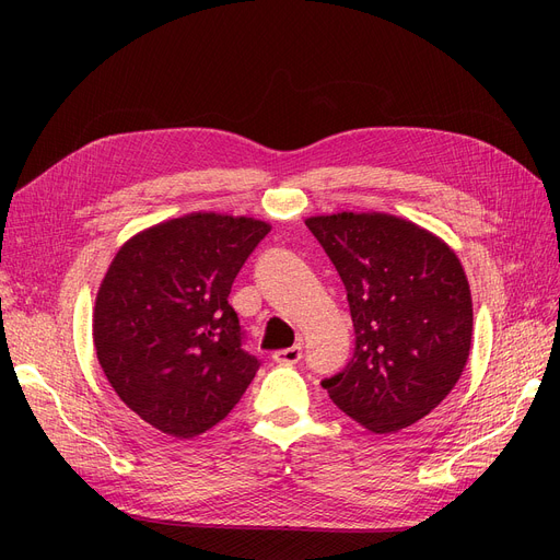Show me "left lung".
Segmentation results:
<instances>
[{
    "label": "left lung",
    "mask_w": 560,
    "mask_h": 560,
    "mask_svg": "<svg viewBox=\"0 0 560 560\" xmlns=\"http://www.w3.org/2000/svg\"><path fill=\"white\" fill-rule=\"evenodd\" d=\"M270 226L195 213L136 235L100 285L93 338L108 384L147 424L192 438L224 420L260 361L229 304Z\"/></svg>",
    "instance_id": "obj_1"
}]
</instances>
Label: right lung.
<instances>
[{
	"label": "right lung",
	"instance_id": "obj_1",
	"mask_svg": "<svg viewBox=\"0 0 560 560\" xmlns=\"http://www.w3.org/2000/svg\"><path fill=\"white\" fill-rule=\"evenodd\" d=\"M345 283L354 351L322 381L374 433L416 424L443 401L469 357L472 298L456 254L424 229L381 213L306 220Z\"/></svg>",
	"mask_w": 560,
	"mask_h": 560
}]
</instances>
